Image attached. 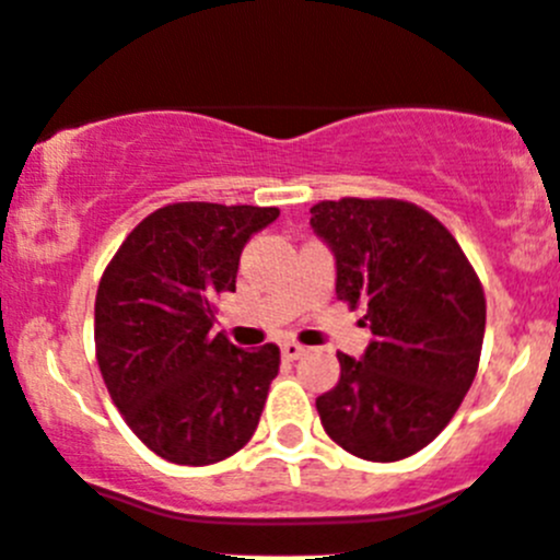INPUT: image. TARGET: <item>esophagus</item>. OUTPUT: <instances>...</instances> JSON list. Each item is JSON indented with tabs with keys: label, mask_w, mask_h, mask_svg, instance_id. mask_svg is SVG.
<instances>
[{
	"label": "esophagus",
	"mask_w": 560,
	"mask_h": 560,
	"mask_svg": "<svg viewBox=\"0 0 560 560\" xmlns=\"http://www.w3.org/2000/svg\"><path fill=\"white\" fill-rule=\"evenodd\" d=\"M304 346H299V342L295 340H287V342H281V357H284V360H299V357H304Z\"/></svg>",
	"instance_id": "1"
}]
</instances>
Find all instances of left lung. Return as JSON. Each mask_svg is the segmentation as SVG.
Instances as JSON below:
<instances>
[{
	"label": "left lung",
	"mask_w": 560,
	"mask_h": 560,
	"mask_svg": "<svg viewBox=\"0 0 560 560\" xmlns=\"http://www.w3.org/2000/svg\"><path fill=\"white\" fill-rule=\"evenodd\" d=\"M310 225L335 254L337 299L365 304L374 340L337 354L317 396L326 435L362 460L416 455L450 424L475 382L486 295L455 236L407 200H320Z\"/></svg>",
	"instance_id": "obj_1"
}]
</instances>
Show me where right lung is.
Masks as SVG:
<instances>
[{"label":"right lung","instance_id":"right-lung-1","mask_svg":"<svg viewBox=\"0 0 560 560\" xmlns=\"http://www.w3.org/2000/svg\"><path fill=\"white\" fill-rule=\"evenodd\" d=\"M276 218V206L170 203L130 231L100 279V374L136 438L164 460L209 466L256 432L279 346L236 349L211 320L214 299L236 290L245 243Z\"/></svg>","mask_w":560,"mask_h":560}]
</instances>
